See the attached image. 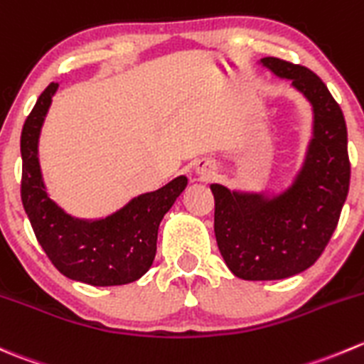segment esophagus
Returning a JSON list of instances; mask_svg holds the SVG:
<instances>
[{
    "label": "esophagus",
    "instance_id": "esophagus-1",
    "mask_svg": "<svg viewBox=\"0 0 364 364\" xmlns=\"http://www.w3.org/2000/svg\"><path fill=\"white\" fill-rule=\"evenodd\" d=\"M196 171H197V174L200 176V179H204V181L215 178V174H217V168L213 167V164H211V161H199Z\"/></svg>",
    "mask_w": 364,
    "mask_h": 364
}]
</instances>
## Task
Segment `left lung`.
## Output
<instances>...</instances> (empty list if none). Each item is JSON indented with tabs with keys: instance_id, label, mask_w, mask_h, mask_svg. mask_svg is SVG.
<instances>
[{
	"instance_id": "obj_1",
	"label": "left lung",
	"mask_w": 364,
	"mask_h": 364,
	"mask_svg": "<svg viewBox=\"0 0 364 364\" xmlns=\"http://www.w3.org/2000/svg\"><path fill=\"white\" fill-rule=\"evenodd\" d=\"M261 62L308 97L315 129L301 174L277 199L211 185L218 250L247 281L284 279L311 267L336 229L350 183L347 124L326 83L304 65L276 56Z\"/></svg>"
}]
</instances>
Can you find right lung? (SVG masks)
Returning <instances> with one entry per match:
<instances>
[{
    "mask_svg": "<svg viewBox=\"0 0 364 364\" xmlns=\"http://www.w3.org/2000/svg\"><path fill=\"white\" fill-rule=\"evenodd\" d=\"M58 83L46 87L21 132L23 208L60 274L92 287L133 283L153 264L160 222L185 190L186 178L179 176L164 188L136 197L105 220H76L63 213L46 193L37 156L38 133Z\"/></svg>",
    "mask_w": 364,
    "mask_h": 364,
    "instance_id": "add662e5",
    "label": "right lung"
}]
</instances>
